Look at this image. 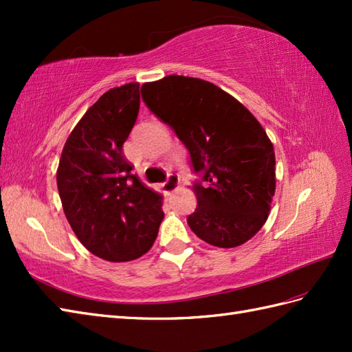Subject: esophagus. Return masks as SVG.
I'll return each mask as SVG.
<instances>
[{
  "label": "esophagus",
  "instance_id": "obj_1",
  "mask_svg": "<svg viewBox=\"0 0 352 352\" xmlns=\"http://www.w3.org/2000/svg\"><path fill=\"white\" fill-rule=\"evenodd\" d=\"M178 182H180V178H178L175 174H168L166 182L162 184V188L166 193H172L178 188Z\"/></svg>",
  "mask_w": 352,
  "mask_h": 352
}]
</instances>
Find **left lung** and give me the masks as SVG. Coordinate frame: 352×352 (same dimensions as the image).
Returning <instances> with one entry per match:
<instances>
[{"label":"left lung","instance_id":"1","mask_svg":"<svg viewBox=\"0 0 352 352\" xmlns=\"http://www.w3.org/2000/svg\"><path fill=\"white\" fill-rule=\"evenodd\" d=\"M153 115L190 154L198 204L190 230L219 248L245 243L263 227L275 193V154L263 126L222 89L168 76L140 89Z\"/></svg>","mask_w":352,"mask_h":352}]
</instances>
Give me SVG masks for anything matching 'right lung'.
Returning <instances> with one entry per match:
<instances>
[{
  "label": "right lung",
  "instance_id": "obj_1",
  "mask_svg": "<svg viewBox=\"0 0 352 352\" xmlns=\"http://www.w3.org/2000/svg\"><path fill=\"white\" fill-rule=\"evenodd\" d=\"M139 106L138 83L100 96L69 134L57 169L74 233L96 257L116 263L144 256L164 218L162 197L133 174L122 154Z\"/></svg>",
  "mask_w": 352,
  "mask_h": 352
}]
</instances>
